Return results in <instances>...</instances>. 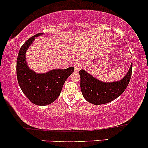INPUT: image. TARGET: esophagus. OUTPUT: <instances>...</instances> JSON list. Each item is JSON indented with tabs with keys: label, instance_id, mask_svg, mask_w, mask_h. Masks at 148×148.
<instances>
[{
	"label": "esophagus",
	"instance_id": "34e87169",
	"mask_svg": "<svg viewBox=\"0 0 148 148\" xmlns=\"http://www.w3.org/2000/svg\"><path fill=\"white\" fill-rule=\"evenodd\" d=\"M81 68H82V63H78V62H77V63H75L74 64V68L75 72H78V71L80 70Z\"/></svg>",
	"mask_w": 148,
	"mask_h": 148
}]
</instances>
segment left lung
Instances as JSON below:
<instances>
[{"mask_svg": "<svg viewBox=\"0 0 148 148\" xmlns=\"http://www.w3.org/2000/svg\"><path fill=\"white\" fill-rule=\"evenodd\" d=\"M79 74L81 91L84 98L91 104L100 105L116 99L124 92L131 80L132 64L124 77L112 82H101L85 70H80Z\"/></svg>", "mask_w": 148, "mask_h": 148, "instance_id": "obj_1", "label": "left lung"}]
</instances>
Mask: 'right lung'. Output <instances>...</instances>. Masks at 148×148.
<instances>
[{
	"label": "right lung",
	"instance_id": "add662e5",
	"mask_svg": "<svg viewBox=\"0 0 148 148\" xmlns=\"http://www.w3.org/2000/svg\"><path fill=\"white\" fill-rule=\"evenodd\" d=\"M39 33L25 42L19 51L17 59V77L19 85L31 102L38 106L51 104L59 96L64 82L74 71L73 67L52 70L46 73H36L28 67L26 52Z\"/></svg>",
	"mask_w": 148,
	"mask_h": 148
}]
</instances>
